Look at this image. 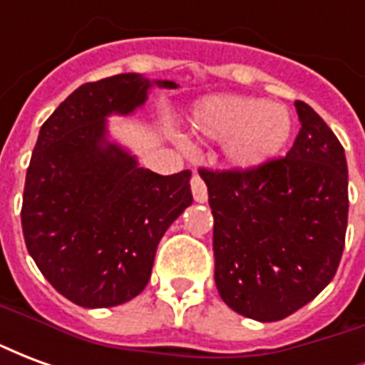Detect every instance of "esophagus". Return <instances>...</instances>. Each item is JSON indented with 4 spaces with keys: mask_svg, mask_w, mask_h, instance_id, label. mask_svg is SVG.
Segmentation results:
<instances>
[{
    "mask_svg": "<svg viewBox=\"0 0 365 365\" xmlns=\"http://www.w3.org/2000/svg\"><path fill=\"white\" fill-rule=\"evenodd\" d=\"M191 193H193V199H195L197 203H205L207 197H209V193H207V185L201 175L195 174L193 178H191Z\"/></svg>",
    "mask_w": 365,
    "mask_h": 365,
    "instance_id": "34e87169",
    "label": "esophagus"
}]
</instances>
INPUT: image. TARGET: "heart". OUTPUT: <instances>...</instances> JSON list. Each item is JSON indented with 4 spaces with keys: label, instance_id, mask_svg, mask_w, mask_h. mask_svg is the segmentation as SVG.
I'll list each match as a JSON object with an SVG mask.
<instances>
[{
    "label": "heart",
    "instance_id": "1",
    "mask_svg": "<svg viewBox=\"0 0 365 365\" xmlns=\"http://www.w3.org/2000/svg\"><path fill=\"white\" fill-rule=\"evenodd\" d=\"M195 130L207 138H227L225 154L230 164L254 168L274 158L289 140L291 117L282 105L221 96L199 105Z\"/></svg>",
    "mask_w": 365,
    "mask_h": 365
}]
</instances>
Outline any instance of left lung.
<instances>
[{
	"mask_svg": "<svg viewBox=\"0 0 365 365\" xmlns=\"http://www.w3.org/2000/svg\"><path fill=\"white\" fill-rule=\"evenodd\" d=\"M285 156L254 168H199L213 213L215 283L248 319L282 321L334 277L348 225L342 144L303 101Z\"/></svg>",
	"mask_w": 365,
	"mask_h": 365,
	"instance_id": "1",
	"label": "left lung"
}]
</instances>
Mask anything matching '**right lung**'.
Listing matches in <instances>:
<instances>
[{
	"label": "right lung",
	"mask_w": 365,
	"mask_h": 365,
	"mask_svg": "<svg viewBox=\"0 0 365 365\" xmlns=\"http://www.w3.org/2000/svg\"><path fill=\"white\" fill-rule=\"evenodd\" d=\"M148 88L138 74L83 83L44 120L31 156L21 207L25 245L52 287L80 307L136 297L160 238L193 201L190 170L154 174L105 143V117L135 111Z\"/></svg>",
	"instance_id": "obj_1"
}]
</instances>
